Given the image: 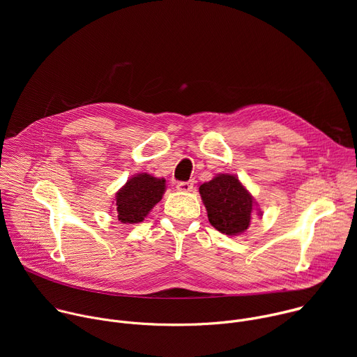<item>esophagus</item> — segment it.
<instances>
[{
	"instance_id": "34e87169",
	"label": "esophagus",
	"mask_w": 357,
	"mask_h": 357,
	"mask_svg": "<svg viewBox=\"0 0 357 357\" xmlns=\"http://www.w3.org/2000/svg\"><path fill=\"white\" fill-rule=\"evenodd\" d=\"M178 190L181 192H192L193 190V182L192 181H186V182H179L176 185Z\"/></svg>"
}]
</instances>
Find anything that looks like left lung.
Listing matches in <instances>:
<instances>
[{
  "label": "left lung",
  "instance_id": "8db88e82",
  "mask_svg": "<svg viewBox=\"0 0 357 357\" xmlns=\"http://www.w3.org/2000/svg\"><path fill=\"white\" fill-rule=\"evenodd\" d=\"M199 193L209 222L216 230L229 236L247 230L256 202L234 175L219 174L212 181L202 183Z\"/></svg>",
  "mask_w": 357,
  "mask_h": 357
}]
</instances>
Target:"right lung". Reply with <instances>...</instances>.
Wrapping results in <instances>:
<instances>
[{
  "mask_svg": "<svg viewBox=\"0 0 357 357\" xmlns=\"http://www.w3.org/2000/svg\"><path fill=\"white\" fill-rule=\"evenodd\" d=\"M165 179L154 178L148 174H138L116 193L117 219L121 223H139L162 199Z\"/></svg>",
  "mask_w": 357,
  "mask_h": 357,
  "instance_id": "right-lung-1",
  "label": "right lung"
}]
</instances>
